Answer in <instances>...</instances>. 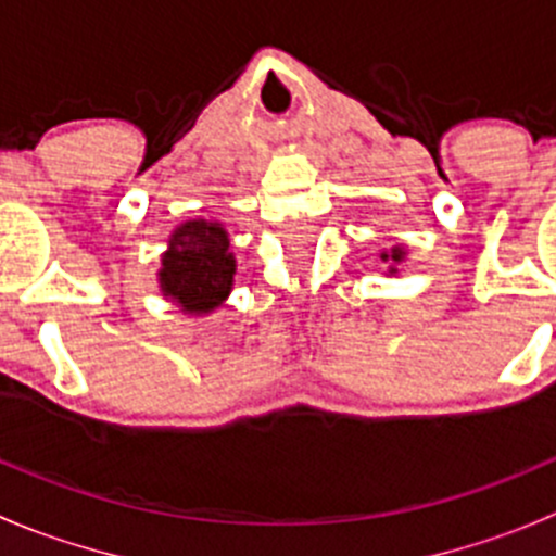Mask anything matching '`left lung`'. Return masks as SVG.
Returning a JSON list of instances; mask_svg holds the SVG:
<instances>
[{
  "mask_svg": "<svg viewBox=\"0 0 556 556\" xmlns=\"http://www.w3.org/2000/svg\"><path fill=\"white\" fill-rule=\"evenodd\" d=\"M379 257H382L384 263H390V274H397V266L406 261V250H403V247H392L390 252H382Z\"/></svg>",
  "mask_w": 556,
  "mask_h": 556,
  "instance_id": "left-lung-1",
  "label": "left lung"
}]
</instances>
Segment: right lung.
Masks as SVG:
<instances>
[{
  "label": "right lung",
  "instance_id": "1",
  "mask_svg": "<svg viewBox=\"0 0 556 556\" xmlns=\"http://www.w3.org/2000/svg\"><path fill=\"white\" fill-rule=\"evenodd\" d=\"M220 223L188 220L174 228L169 250L161 255V293L185 314H210L228 299L237 261L228 252Z\"/></svg>",
  "mask_w": 556,
  "mask_h": 556
}]
</instances>
